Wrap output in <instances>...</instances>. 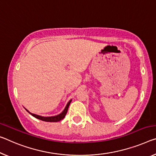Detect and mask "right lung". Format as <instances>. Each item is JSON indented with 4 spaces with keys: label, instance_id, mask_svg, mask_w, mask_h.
I'll use <instances>...</instances> for the list:
<instances>
[{
    "label": "right lung",
    "instance_id": "add662e5",
    "mask_svg": "<svg viewBox=\"0 0 156 156\" xmlns=\"http://www.w3.org/2000/svg\"><path fill=\"white\" fill-rule=\"evenodd\" d=\"M71 102V100L69 101L68 103L66 105L65 110L62 111V112H61L60 115H58L53 116V117H41V116H39L37 115H35V114H33V113L30 112L28 110L26 109V108H25V109L26 110V111L28 113L30 114L32 116H33L34 117L38 119H40L41 121H44V122H60V121H61L62 119H63L65 118V117L66 115V113H67L69 106V105H70Z\"/></svg>",
    "mask_w": 156,
    "mask_h": 156
}]
</instances>
